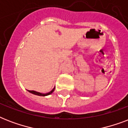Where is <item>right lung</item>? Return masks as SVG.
I'll return each instance as SVG.
<instances>
[{
    "instance_id": "1",
    "label": "right lung",
    "mask_w": 128,
    "mask_h": 128,
    "mask_svg": "<svg viewBox=\"0 0 128 128\" xmlns=\"http://www.w3.org/2000/svg\"><path fill=\"white\" fill-rule=\"evenodd\" d=\"M54 89H55V88H54L53 89H52V91H50V92H48V93H46V94H42V93H40V92H36V91H34V90H28V91L31 94H34V95H37V96H48V95H50L51 94L54 92Z\"/></svg>"
}]
</instances>
